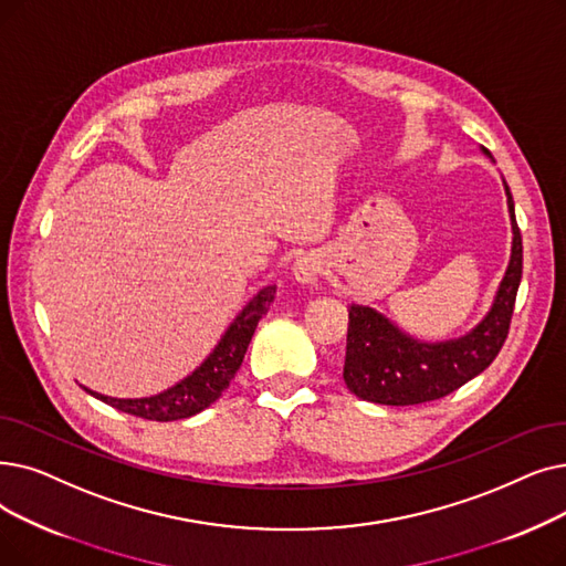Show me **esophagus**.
Returning <instances> with one entry per match:
<instances>
[{
	"label": "esophagus",
	"mask_w": 566,
	"mask_h": 566,
	"mask_svg": "<svg viewBox=\"0 0 566 566\" xmlns=\"http://www.w3.org/2000/svg\"><path fill=\"white\" fill-rule=\"evenodd\" d=\"M293 277H296V282L305 284V286H316L318 280H322V259H318L316 254H303L298 256L296 261H293V268H291Z\"/></svg>",
	"instance_id": "obj_1"
}]
</instances>
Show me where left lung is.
Segmentation results:
<instances>
[{"mask_svg":"<svg viewBox=\"0 0 566 566\" xmlns=\"http://www.w3.org/2000/svg\"><path fill=\"white\" fill-rule=\"evenodd\" d=\"M490 159L488 150H483ZM511 217V261L493 307L470 333L447 342H421L402 333L384 314L365 305L349 307L344 381L360 400L377 405H421L449 396L495 360L509 335L515 293L523 277V238L513 196L504 182Z\"/></svg>","mask_w":566,"mask_h":566,"instance_id":"obj_1","label":"left lung"}]
</instances>
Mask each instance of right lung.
Segmentation results:
<instances>
[{
    "instance_id": "right-lung-1",
    "label": "right lung",
    "mask_w": 566,
    "mask_h": 566,
    "mask_svg": "<svg viewBox=\"0 0 566 566\" xmlns=\"http://www.w3.org/2000/svg\"><path fill=\"white\" fill-rule=\"evenodd\" d=\"M273 298H275V286L261 289L233 318V324L227 328V333L222 335V339H219L212 354L196 367L189 377H185L176 386H170L168 390L159 392V396L122 400V398L102 396V392H94L85 386L83 388L96 400H102L125 413L138 416V419H147V421L189 419V416L210 407L229 388L231 379L238 373V367L242 365L244 354H248L252 335L259 326V318L268 312V305L273 303Z\"/></svg>"
}]
</instances>
